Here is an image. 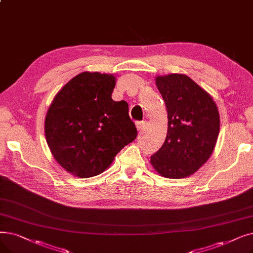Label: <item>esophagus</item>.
I'll use <instances>...</instances> for the list:
<instances>
[{
  "mask_svg": "<svg viewBox=\"0 0 253 253\" xmlns=\"http://www.w3.org/2000/svg\"><path fill=\"white\" fill-rule=\"evenodd\" d=\"M145 126H146V122H144V121H142V122H137L136 123V129H137L138 132H141V131L145 129Z\"/></svg>",
  "mask_w": 253,
  "mask_h": 253,
  "instance_id": "obj_1",
  "label": "esophagus"
}]
</instances>
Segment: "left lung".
Returning <instances> with one entry per match:
<instances>
[{
  "label": "left lung",
  "mask_w": 253,
  "mask_h": 253,
  "mask_svg": "<svg viewBox=\"0 0 253 253\" xmlns=\"http://www.w3.org/2000/svg\"><path fill=\"white\" fill-rule=\"evenodd\" d=\"M155 82L169 124L166 141L150 162L164 178H186L212 155L220 129L218 108L211 95L187 75L157 76Z\"/></svg>",
  "instance_id": "left-lung-1"
}]
</instances>
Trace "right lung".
<instances>
[{
    "label": "right lung",
    "mask_w": 253,
    "mask_h": 253,
    "mask_svg": "<svg viewBox=\"0 0 253 253\" xmlns=\"http://www.w3.org/2000/svg\"><path fill=\"white\" fill-rule=\"evenodd\" d=\"M115 85L114 74L82 72L62 87L47 109L48 148L60 166L75 177L100 174L136 138L128 103L112 99Z\"/></svg>",
    "instance_id": "obj_1"
}]
</instances>
